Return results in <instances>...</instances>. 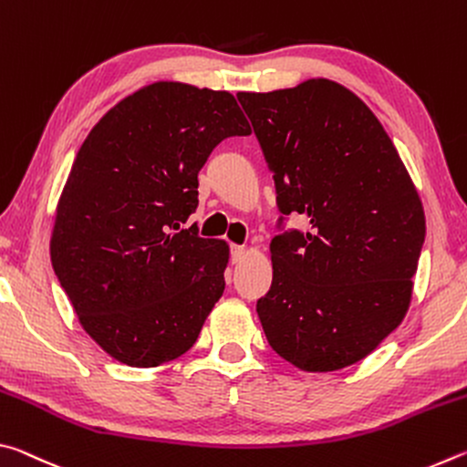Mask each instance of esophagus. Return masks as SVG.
I'll use <instances>...</instances> for the list:
<instances>
[{
  "instance_id": "obj_1",
  "label": "esophagus",
  "mask_w": 467,
  "mask_h": 467,
  "mask_svg": "<svg viewBox=\"0 0 467 467\" xmlns=\"http://www.w3.org/2000/svg\"><path fill=\"white\" fill-rule=\"evenodd\" d=\"M244 253H247V249H244L243 244H233V247H231V259H233V264H239L241 259L244 257Z\"/></svg>"
}]
</instances>
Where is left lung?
<instances>
[{"label":"left lung","instance_id":"obj_1","mask_svg":"<svg viewBox=\"0 0 467 467\" xmlns=\"http://www.w3.org/2000/svg\"><path fill=\"white\" fill-rule=\"evenodd\" d=\"M236 99L280 212L311 224L272 241V288L257 300L267 342L306 373L350 367L406 317L426 233L420 195L383 125L346 86L311 78Z\"/></svg>","mask_w":467,"mask_h":467}]
</instances>
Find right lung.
Here are the masks:
<instances>
[{"label":"right lung","mask_w":467,"mask_h":467,"mask_svg":"<svg viewBox=\"0 0 467 467\" xmlns=\"http://www.w3.org/2000/svg\"><path fill=\"white\" fill-rule=\"evenodd\" d=\"M251 128L231 92L141 86L94 125L55 208L51 264L110 358L150 368L195 344L224 292L226 241L179 230L212 150Z\"/></svg>","instance_id":"obj_1"}]
</instances>
